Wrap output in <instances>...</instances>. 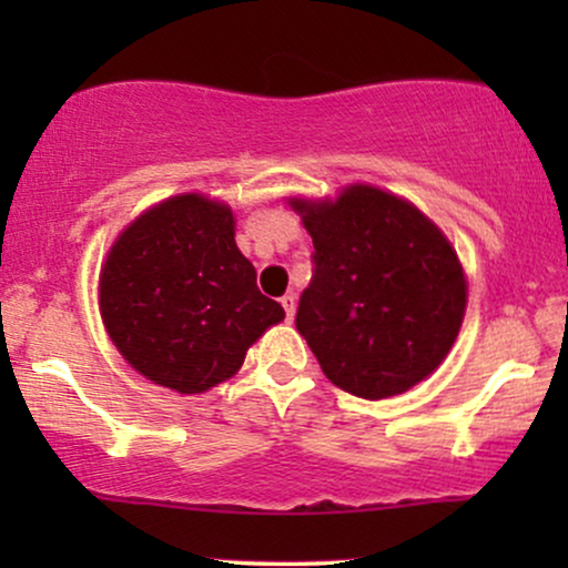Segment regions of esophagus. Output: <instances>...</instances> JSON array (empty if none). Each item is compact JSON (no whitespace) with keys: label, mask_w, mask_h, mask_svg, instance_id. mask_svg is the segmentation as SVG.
Listing matches in <instances>:
<instances>
[{"label":"esophagus","mask_w":568,"mask_h":568,"mask_svg":"<svg viewBox=\"0 0 568 568\" xmlns=\"http://www.w3.org/2000/svg\"><path fill=\"white\" fill-rule=\"evenodd\" d=\"M280 304H283L285 310V321H293V315H296V296H293V293H285V296L280 298Z\"/></svg>","instance_id":"34e87169"}]
</instances>
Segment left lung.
<instances>
[{
  "mask_svg": "<svg viewBox=\"0 0 568 568\" xmlns=\"http://www.w3.org/2000/svg\"><path fill=\"white\" fill-rule=\"evenodd\" d=\"M291 205L315 245L296 328L323 374L366 400L433 374L467 304L465 275L438 226L410 202L363 184L336 202Z\"/></svg>",
  "mask_w": 568,
  "mask_h": 568,
  "instance_id": "1",
  "label": "left lung"
}]
</instances>
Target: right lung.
<instances>
[{
	"label": "right lung",
	"mask_w": 568,
	"mask_h": 568,
	"mask_svg": "<svg viewBox=\"0 0 568 568\" xmlns=\"http://www.w3.org/2000/svg\"><path fill=\"white\" fill-rule=\"evenodd\" d=\"M101 315L139 374L181 395L205 393L285 317L234 245L232 211L179 194L135 219L101 270Z\"/></svg>",
	"instance_id": "1"
}]
</instances>
